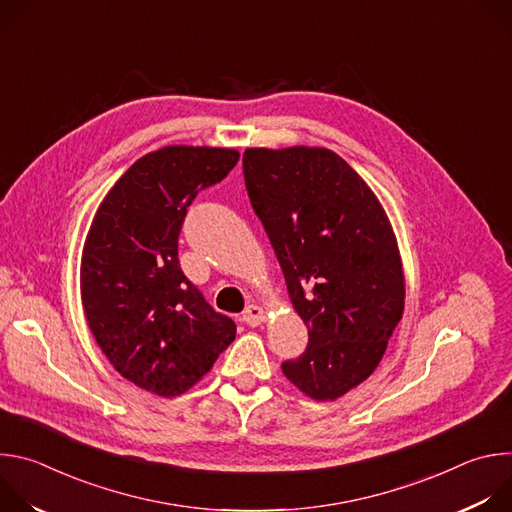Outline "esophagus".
<instances>
[{
	"label": "esophagus",
	"mask_w": 512,
	"mask_h": 512,
	"mask_svg": "<svg viewBox=\"0 0 512 512\" xmlns=\"http://www.w3.org/2000/svg\"><path fill=\"white\" fill-rule=\"evenodd\" d=\"M265 320H267V314H265V310H263L261 306L251 304V306H247V310L243 312V322L249 324V326H259V324H263Z\"/></svg>",
	"instance_id": "34e87169"
}]
</instances>
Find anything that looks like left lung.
<instances>
[{"mask_svg": "<svg viewBox=\"0 0 512 512\" xmlns=\"http://www.w3.org/2000/svg\"><path fill=\"white\" fill-rule=\"evenodd\" d=\"M243 172L310 336L281 371L310 399L336 401L373 375L403 316L405 275L389 216L326 148H247Z\"/></svg>", "mask_w": 512, "mask_h": 512, "instance_id": "8db88e82", "label": "left lung"}]
</instances>
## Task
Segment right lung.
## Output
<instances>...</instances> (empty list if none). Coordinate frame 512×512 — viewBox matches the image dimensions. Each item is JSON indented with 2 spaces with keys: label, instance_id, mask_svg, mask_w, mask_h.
Wrapping results in <instances>:
<instances>
[{
  "label": "right lung",
  "instance_id": "right-lung-1",
  "mask_svg": "<svg viewBox=\"0 0 512 512\" xmlns=\"http://www.w3.org/2000/svg\"><path fill=\"white\" fill-rule=\"evenodd\" d=\"M239 152L166 145L145 154L99 204L81 257L87 324L113 369L143 391L178 397L235 340L180 269L178 235L196 194L221 182Z\"/></svg>",
  "mask_w": 512,
  "mask_h": 512
}]
</instances>
